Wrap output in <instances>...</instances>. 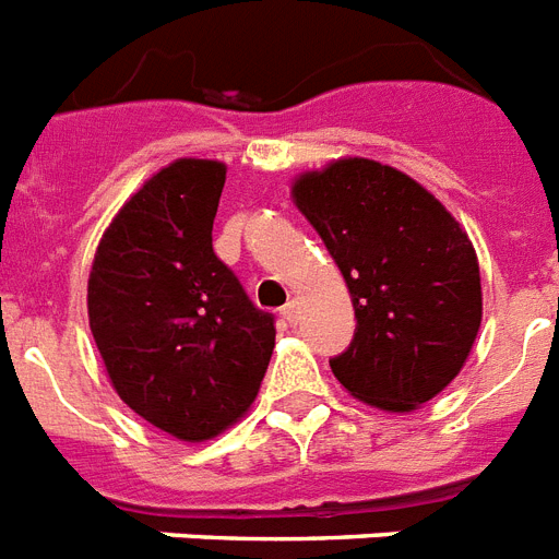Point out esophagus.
Segmentation results:
<instances>
[{
  "mask_svg": "<svg viewBox=\"0 0 559 559\" xmlns=\"http://www.w3.org/2000/svg\"><path fill=\"white\" fill-rule=\"evenodd\" d=\"M283 320L288 322V325H297V322H299V302H297V299H290L288 306L283 308Z\"/></svg>",
  "mask_w": 559,
  "mask_h": 559,
  "instance_id": "34e87169",
  "label": "esophagus"
}]
</instances>
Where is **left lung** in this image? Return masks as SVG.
I'll return each instance as SVG.
<instances>
[{"instance_id": "1", "label": "left lung", "mask_w": 559, "mask_h": 559, "mask_svg": "<svg viewBox=\"0 0 559 559\" xmlns=\"http://www.w3.org/2000/svg\"><path fill=\"white\" fill-rule=\"evenodd\" d=\"M290 200L352 294L357 331L331 371L380 412L408 414L463 371L483 322L479 262L449 207L417 179L343 156L294 179Z\"/></svg>"}]
</instances>
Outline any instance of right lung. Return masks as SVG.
<instances>
[{"mask_svg": "<svg viewBox=\"0 0 559 559\" xmlns=\"http://www.w3.org/2000/svg\"><path fill=\"white\" fill-rule=\"evenodd\" d=\"M225 170L216 159L156 170L110 219L87 276V320L110 385L182 442L234 426L274 352V317L211 246Z\"/></svg>", "mask_w": 559, "mask_h": 559, "instance_id": "right-lung-1", "label": "right lung"}]
</instances>
